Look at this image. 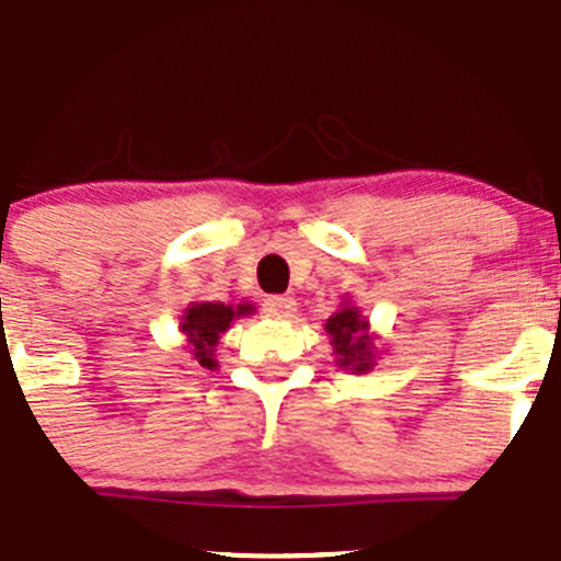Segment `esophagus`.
Instances as JSON below:
<instances>
[{
  "label": "esophagus",
  "mask_w": 561,
  "mask_h": 561,
  "mask_svg": "<svg viewBox=\"0 0 561 561\" xmlns=\"http://www.w3.org/2000/svg\"><path fill=\"white\" fill-rule=\"evenodd\" d=\"M298 309L296 298L290 296H265L263 298V311L268 317H293V311Z\"/></svg>",
  "instance_id": "esophagus-1"
}]
</instances>
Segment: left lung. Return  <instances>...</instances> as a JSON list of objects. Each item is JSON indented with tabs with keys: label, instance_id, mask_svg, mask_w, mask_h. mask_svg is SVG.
<instances>
[{
	"label": "left lung",
	"instance_id": "8db88e82",
	"mask_svg": "<svg viewBox=\"0 0 561 561\" xmlns=\"http://www.w3.org/2000/svg\"><path fill=\"white\" fill-rule=\"evenodd\" d=\"M368 322L359 320L357 309H341L339 314H333L328 320L325 330L330 333V344H333V355L339 357V365L344 368L357 370H370L374 365V344H370V335L365 333Z\"/></svg>",
	"mask_w": 561,
	"mask_h": 561
}]
</instances>
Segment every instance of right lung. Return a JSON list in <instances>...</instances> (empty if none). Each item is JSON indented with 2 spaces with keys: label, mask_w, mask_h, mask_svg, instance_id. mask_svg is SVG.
Returning <instances> with one entry per match:
<instances>
[{
  "label": "right lung",
  "mask_w": 561,
  "mask_h": 561,
  "mask_svg": "<svg viewBox=\"0 0 561 561\" xmlns=\"http://www.w3.org/2000/svg\"><path fill=\"white\" fill-rule=\"evenodd\" d=\"M241 314H252V306L241 304L233 309V306L226 304H196L185 311L182 330H185L187 341H191V352L198 365H204V368L215 365L211 352H215L217 339H220V333H226L231 328L233 317Z\"/></svg>",
  "instance_id": "right-lung-1"
}]
</instances>
